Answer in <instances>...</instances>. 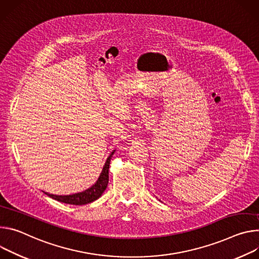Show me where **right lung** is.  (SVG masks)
I'll use <instances>...</instances> for the list:
<instances>
[{"instance_id":"add662e5","label":"right lung","mask_w":259,"mask_h":259,"mask_svg":"<svg viewBox=\"0 0 259 259\" xmlns=\"http://www.w3.org/2000/svg\"><path fill=\"white\" fill-rule=\"evenodd\" d=\"M114 152H115V150H113V152L107 158L99 179L97 180V182L91 188L86 189L82 192L75 193V194H70V195H55V194H50V193H47V192H44V193L47 194L48 196H50L51 198L55 199V200H59V202H61V203L70 204V205L81 206V205H86V204L93 203L94 200L98 199L103 194V192L107 188V185H108V182H109L110 160H111L112 155L114 154Z\"/></svg>"}]
</instances>
